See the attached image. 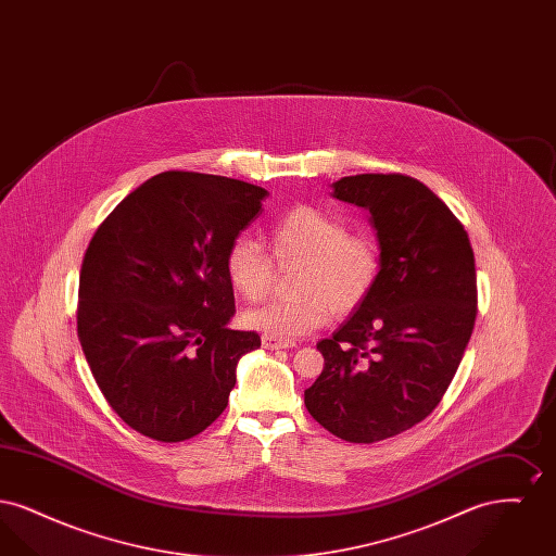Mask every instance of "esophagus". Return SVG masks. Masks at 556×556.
<instances>
[{
    "instance_id": "1",
    "label": "esophagus",
    "mask_w": 556,
    "mask_h": 556,
    "mask_svg": "<svg viewBox=\"0 0 556 556\" xmlns=\"http://www.w3.org/2000/svg\"><path fill=\"white\" fill-rule=\"evenodd\" d=\"M293 345H295V342H291V340L263 336V348H266V350H288V348H293Z\"/></svg>"
}]
</instances>
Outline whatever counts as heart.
I'll return each instance as SVG.
<instances>
[{
	"label": "heart",
	"mask_w": 556,
	"mask_h": 556,
	"mask_svg": "<svg viewBox=\"0 0 556 556\" xmlns=\"http://www.w3.org/2000/svg\"><path fill=\"white\" fill-rule=\"evenodd\" d=\"M268 245L279 265H302L295 275L298 295L252 308L243 323L281 340L317 331L333 313L356 311L383 268V250L372 231H348L344 218L313 204L281 214L268 229ZM225 275L243 300L258 302L270 291L275 262L256 241L238 238L225 254Z\"/></svg>",
	"instance_id": "1"
}]
</instances>
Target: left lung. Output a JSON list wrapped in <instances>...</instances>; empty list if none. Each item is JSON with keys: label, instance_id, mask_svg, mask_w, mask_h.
<instances>
[{"label": "left lung", "instance_id": "1", "mask_svg": "<svg viewBox=\"0 0 556 556\" xmlns=\"http://www.w3.org/2000/svg\"><path fill=\"white\" fill-rule=\"evenodd\" d=\"M333 195L370 212L383 268L318 342L325 367L304 404L333 435L372 444L421 424L446 394L476 325V258L463 223L408 175L344 177Z\"/></svg>", "mask_w": 556, "mask_h": 556}]
</instances>
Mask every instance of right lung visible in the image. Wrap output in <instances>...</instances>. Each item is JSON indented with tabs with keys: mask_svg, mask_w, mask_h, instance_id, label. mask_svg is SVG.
<instances>
[{
	"mask_svg": "<svg viewBox=\"0 0 556 556\" xmlns=\"http://www.w3.org/2000/svg\"><path fill=\"white\" fill-rule=\"evenodd\" d=\"M268 191L166 170L131 191L83 256L77 333L112 410L141 435L184 442L227 408L238 361L261 348L236 315L225 254Z\"/></svg>",
	"mask_w": 556,
	"mask_h": 556,
	"instance_id": "add662e5",
	"label": "right lung"
}]
</instances>
